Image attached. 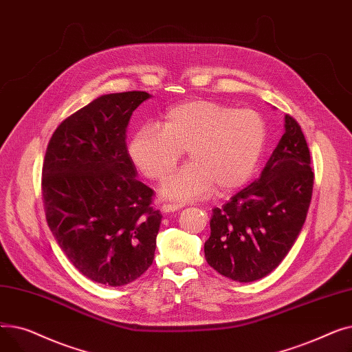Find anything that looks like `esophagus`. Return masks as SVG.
<instances>
[{"mask_svg":"<svg viewBox=\"0 0 352 352\" xmlns=\"http://www.w3.org/2000/svg\"><path fill=\"white\" fill-rule=\"evenodd\" d=\"M182 207H184L182 204H162L161 211L165 212V214H170V212H174V211L181 210Z\"/></svg>","mask_w":352,"mask_h":352,"instance_id":"1","label":"esophagus"}]
</instances>
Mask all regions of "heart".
Masks as SVG:
<instances>
[{"mask_svg":"<svg viewBox=\"0 0 352 352\" xmlns=\"http://www.w3.org/2000/svg\"><path fill=\"white\" fill-rule=\"evenodd\" d=\"M265 141V122L254 109L190 100L166 111L161 125L138 128L128 154L146 178L161 181L187 150L190 164L166 178L161 192L173 199H195L210 195L215 186L221 192L243 187L256 170Z\"/></svg>","mask_w":352,"mask_h":352,"instance_id":"b5f03b06","label":"heart"}]
</instances>
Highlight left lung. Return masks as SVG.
I'll list each match as a JSON object with an SVG mask.
<instances>
[{
	"instance_id": "1",
	"label": "left lung",
	"mask_w": 352,
	"mask_h": 352,
	"mask_svg": "<svg viewBox=\"0 0 352 352\" xmlns=\"http://www.w3.org/2000/svg\"><path fill=\"white\" fill-rule=\"evenodd\" d=\"M314 186L301 126L284 117V135L248 187L212 210L206 260L221 275L252 283L284 260L305 223Z\"/></svg>"
}]
</instances>
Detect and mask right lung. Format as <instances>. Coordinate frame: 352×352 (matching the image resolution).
<instances>
[{
    "label": "right lung",
    "mask_w": 352,
    "mask_h": 352,
    "mask_svg": "<svg viewBox=\"0 0 352 352\" xmlns=\"http://www.w3.org/2000/svg\"><path fill=\"white\" fill-rule=\"evenodd\" d=\"M145 91L105 94L64 120L43 165L48 227L71 264L108 287L133 283L154 261L162 215L126 148Z\"/></svg>",
    "instance_id": "obj_1"
}]
</instances>
